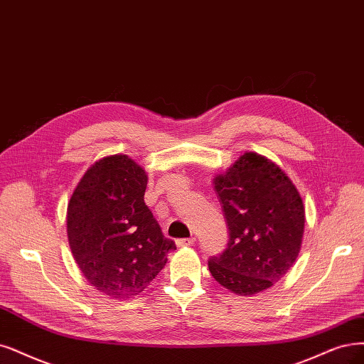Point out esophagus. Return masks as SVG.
Masks as SVG:
<instances>
[{
	"label": "esophagus",
	"instance_id": "34e87169",
	"mask_svg": "<svg viewBox=\"0 0 364 364\" xmlns=\"http://www.w3.org/2000/svg\"><path fill=\"white\" fill-rule=\"evenodd\" d=\"M195 243V238L191 237V238H178L175 240V245H177L178 247H186V246H192Z\"/></svg>",
	"mask_w": 364,
	"mask_h": 364
}]
</instances>
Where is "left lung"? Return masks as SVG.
Here are the masks:
<instances>
[{
    "label": "left lung",
    "instance_id": "8db88e82",
    "mask_svg": "<svg viewBox=\"0 0 364 364\" xmlns=\"http://www.w3.org/2000/svg\"><path fill=\"white\" fill-rule=\"evenodd\" d=\"M230 240L208 268L222 287L253 295L273 287L299 257L304 232L303 200L272 160L245 153L213 180Z\"/></svg>",
    "mask_w": 364,
    "mask_h": 364
}]
</instances>
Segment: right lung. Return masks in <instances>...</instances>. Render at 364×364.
I'll list each match as a JSON object with an SVG mask.
<instances>
[{"label":"right lung","instance_id":"obj_1","mask_svg":"<svg viewBox=\"0 0 364 364\" xmlns=\"http://www.w3.org/2000/svg\"><path fill=\"white\" fill-rule=\"evenodd\" d=\"M146 173L124 154L96 161L67 205V237L85 279L112 299L141 292L160 273L175 243L144 203Z\"/></svg>","mask_w":364,"mask_h":364}]
</instances>
